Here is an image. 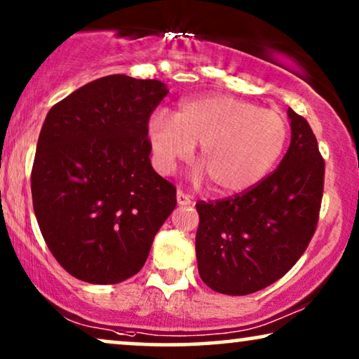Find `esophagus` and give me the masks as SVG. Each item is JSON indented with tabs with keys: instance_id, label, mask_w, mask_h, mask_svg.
<instances>
[{
	"instance_id": "obj_1",
	"label": "esophagus",
	"mask_w": 359,
	"mask_h": 359,
	"mask_svg": "<svg viewBox=\"0 0 359 359\" xmlns=\"http://www.w3.org/2000/svg\"><path fill=\"white\" fill-rule=\"evenodd\" d=\"M176 201H178L180 205H188L191 204V196L186 194L184 191L178 189V193H176Z\"/></svg>"
}]
</instances>
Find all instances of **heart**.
Masks as SVG:
<instances>
[{"label": "heart", "mask_w": 359, "mask_h": 359, "mask_svg": "<svg viewBox=\"0 0 359 359\" xmlns=\"http://www.w3.org/2000/svg\"><path fill=\"white\" fill-rule=\"evenodd\" d=\"M147 135L156 170L170 175L201 145L199 161L214 191L238 194L266 178L286 150L289 124L279 112L229 95L180 102L175 116L155 111Z\"/></svg>", "instance_id": "1"}]
</instances>
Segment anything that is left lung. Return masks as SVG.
Returning <instances> with one entry per match:
<instances>
[{"label": "left lung", "mask_w": 359, "mask_h": 359, "mask_svg": "<svg viewBox=\"0 0 359 359\" xmlns=\"http://www.w3.org/2000/svg\"><path fill=\"white\" fill-rule=\"evenodd\" d=\"M291 145L252 189L199 201L196 257L215 292L247 296L283 278L306 252L320 214L325 161L309 122L287 109Z\"/></svg>", "instance_id": "8db88e82"}]
</instances>
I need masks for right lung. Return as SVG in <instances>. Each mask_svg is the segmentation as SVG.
I'll return each instance as SVG.
<instances>
[{"instance_id":"1","label":"right lung","mask_w":359,"mask_h":359,"mask_svg":"<svg viewBox=\"0 0 359 359\" xmlns=\"http://www.w3.org/2000/svg\"><path fill=\"white\" fill-rule=\"evenodd\" d=\"M168 90L158 80L102 76L43 121L31 189L39 229L60 266L85 283L134 276L176 208L150 163L147 124Z\"/></svg>"}]
</instances>
